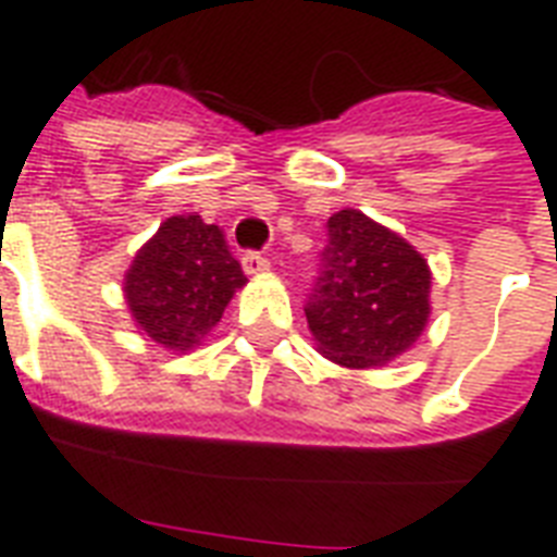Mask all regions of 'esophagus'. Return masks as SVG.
<instances>
[{
    "label": "esophagus",
    "instance_id": "1",
    "mask_svg": "<svg viewBox=\"0 0 557 557\" xmlns=\"http://www.w3.org/2000/svg\"><path fill=\"white\" fill-rule=\"evenodd\" d=\"M243 269L248 271V274H265L269 271V260L262 257V253L257 251H245L243 253Z\"/></svg>",
    "mask_w": 557,
    "mask_h": 557
}]
</instances>
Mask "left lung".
I'll use <instances>...</instances> for the list:
<instances>
[{
	"mask_svg": "<svg viewBox=\"0 0 557 557\" xmlns=\"http://www.w3.org/2000/svg\"><path fill=\"white\" fill-rule=\"evenodd\" d=\"M326 227L330 243L306 300L318 349L349 370L389 364L428 326L431 269L413 245L361 210H338Z\"/></svg>",
	"mask_w": 557,
	"mask_h": 557,
	"instance_id": "1",
	"label": "left lung"
}]
</instances>
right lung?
Masks as SVG:
<instances>
[{
  "mask_svg": "<svg viewBox=\"0 0 557 557\" xmlns=\"http://www.w3.org/2000/svg\"><path fill=\"white\" fill-rule=\"evenodd\" d=\"M243 286V265L227 251L222 227L205 225L193 213L170 216L135 253L124 277L138 330L173 352L201 344Z\"/></svg>",
  "mask_w": 557,
  "mask_h": 557,
  "instance_id": "add662e5",
  "label": "right lung"
}]
</instances>
